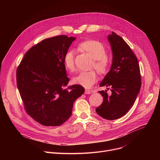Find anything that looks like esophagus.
I'll use <instances>...</instances> for the list:
<instances>
[{"instance_id":"esophagus-1","label":"esophagus","mask_w":160,"mask_h":160,"mask_svg":"<svg viewBox=\"0 0 160 160\" xmlns=\"http://www.w3.org/2000/svg\"><path fill=\"white\" fill-rule=\"evenodd\" d=\"M85 94H91V92H90V91L89 90L86 89V90H85Z\"/></svg>"}]
</instances>
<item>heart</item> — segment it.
<instances>
[{
	"mask_svg": "<svg viewBox=\"0 0 160 160\" xmlns=\"http://www.w3.org/2000/svg\"><path fill=\"white\" fill-rule=\"evenodd\" d=\"M78 48L85 52L93 59L92 66L100 73L107 72L109 67L108 60L106 58V51L103 45L96 40H87L80 43ZM64 64L67 70L73 72L75 70L74 53L72 51H68L64 56ZM98 79L96 73L92 70L80 72L73 78L74 83L82 85L85 88L92 86Z\"/></svg>",
	"mask_w": 160,
	"mask_h": 160,
	"instance_id": "heart-1",
	"label": "heart"
}]
</instances>
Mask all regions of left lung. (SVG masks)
Instances as JSON below:
<instances>
[{
  "mask_svg": "<svg viewBox=\"0 0 160 160\" xmlns=\"http://www.w3.org/2000/svg\"><path fill=\"white\" fill-rule=\"evenodd\" d=\"M108 39L112 61L99 85L111 87V94H108L107 90L99 91L103 102L96 111L102 118L112 120L122 117L132 107L140 92L141 77L138 58L126 42L114 32Z\"/></svg>",
  "mask_w": 160,
  "mask_h": 160,
  "instance_id": "1",
  "label": "left lung"
}]
</instances>
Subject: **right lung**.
<instances>
[{
  "label": "right lung",
  "mask_w": 160,
  "mask_h": 160,
  "mask_svg": "<svg viewBox=\"0 0 160 160\" xmlns=\"http://www.w3.org/2000/svg\"><path fill=\"white\" fill-rule=\"evenodd\" d=\"M75 37L46 38L25 54L16 72L17 87L25 110L44 126H59L69 118L73 103L85 91L68 85L64 56Z\"/></svg>",
  "instance_id": "add662e5"
}]
</instances>
